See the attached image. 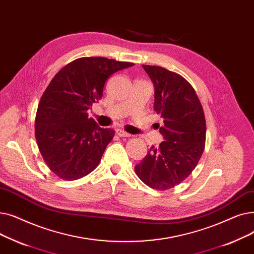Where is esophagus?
Listing matches in <instances>:
<instances>
[{
  "label": "esophagus",
  "instance_id": "obj_1",
  "mask_svg": "<svg viewBox=\"0 0 254 254\" xmlns=\"http://www.w3.org/2000/svg\"><path fill=\"white\" fill-rule=\"evenodd\" d=\"M116 133H117V135L120 136V137H129V136H130L129 133H127L126 131H124V130H122V129H116Z\"/></svg>",
  "mask_w": 254,
  "mask_h": 254
}]
</instances>
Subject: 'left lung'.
Returning a JSON list of instances; mask_svg holds the SVG:
<instances>
[{
	"instance_id": "obj_1",
	"label": "left lung",
	"mask_w": 254,
	"mask_h": 254,
	"mask_svg": "<svg viewBox=\"0 0 254 254\" xmlns=\"http://www.w3.org/2000/svg\"><path fill=\"white\" fill-rule=\"evenodd\" d=\"M155 88L154 110L163 119V140L135 165L137 177L149 187L167 190L179 185L197 165L206 142V119L191 84L176 72L142 65Z\"/></svg>"
}]
</instances>
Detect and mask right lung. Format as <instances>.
<instances>
[{
	"instance_id": "right-lung-1",
	"label": "right lung",
	"mask_w": 254,
	"mask_h": 254,
	"mask_svg": "<svg viewBox=\"0 0 254 254\" xmlns=\"http://www.w3.org/2000/svg\"><path fill=\"white\" fill-rule=\"evenodd\" d=\"M133 65L102 57L79 58L47 86L36 114L35 136L46 165L59 178L77 180L99 164L115 130L101 128L87 112L101 99L107 78Z\"/></svg>"
}]
</instances>
